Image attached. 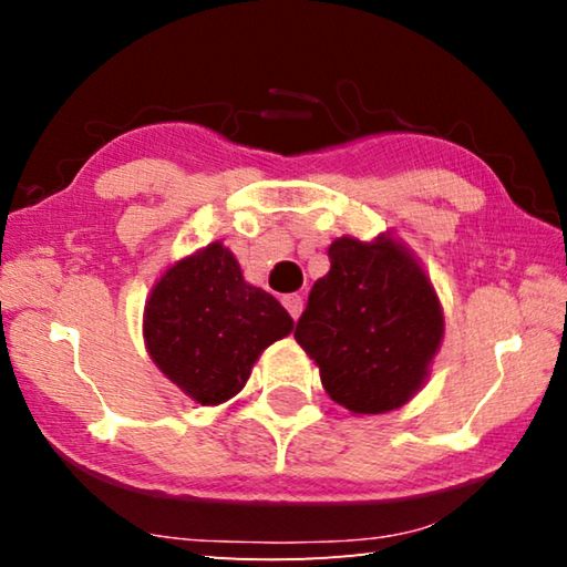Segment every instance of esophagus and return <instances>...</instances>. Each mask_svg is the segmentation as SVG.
Segmentation results:
<instances>
[{
	"mask_svg": "<svg viewBox=\"0 0 567 567\" xmlns=\"http://www.w3.org/2000/svg\"><path fill=\"white\" fill-rule=\"evenodd\" d=\"M282 305H285V310L290 312L292 320L300 318V312H302V297L300 295H285Z\"/></svg>",
	"mask_w": 567,
	"mask_h": 567,
	"instance_id": "34e87169",
	"label": "esophagus"
}]
</instances>
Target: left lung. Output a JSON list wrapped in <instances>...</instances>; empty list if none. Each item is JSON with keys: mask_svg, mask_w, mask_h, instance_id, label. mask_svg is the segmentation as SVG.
<instances>
[{"mask_svg": "<svg viewBox=\"0 0 567 567\" xmlns=\"http://www.w3.org/2000/svg\"><path fill=\"white\" fill-rule=\"evenodd\" d=\"M330 272L312 285L295 340L322 388L354 415H380L415 395L445 332L443 307L415 255L390 233L338 237Z\"/></svg>", "mask_w": 567, "mask_h": 567, "instance_id": "left-lung-1", "label": "left lung"}]
</instances>
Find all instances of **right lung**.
<instances>
[{
    "label": "right lung",
    "mask_w": 567,
    "mask_h": 567,
    "mask_svg": "<svg viewBox=\"0 0 567 567\" xmlns=\"http://www.w3.org/2000/svg\"><path fill=\"white\" fill-rule=\"evenodd\" d=\"M270 292L245 282L223 243L182 257L152 287L145 344L167 380L199 405L235 398L265 348L292 332Z\"/></svg>",
    "instance_id": "1"
}]
</instances>
